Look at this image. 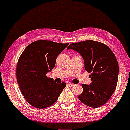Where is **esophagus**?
Returning <instances> with one entry per match:
<instances>
[{"label": "esophagus", "instance_id": "esophagus-1", "mask_svg": "<svg viewBox=\"0 0 130 130\" xmlns=\"http://www.w3.org/2000/svg\"><path fill=\"white\" fill-rule=\"evenodd\" d=\"M67 86L70 87H73L74 85L73 84H71V83H68V84H67Z\"/></svg>", "mask_w": 130, "mask_h": 130}]
</instances>
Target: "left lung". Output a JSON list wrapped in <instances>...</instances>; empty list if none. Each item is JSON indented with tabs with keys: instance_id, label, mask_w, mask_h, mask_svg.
Returning <instances> with one entry per match:
<instances>
[{
	"instance_id": "8db88e82",
	"label": "left lung",
	"mask_w": 130,
	"mask_h": 130,
	"mask_svg": "<svg viewBox=\"0 0 130 130\" xmlns=\"http://www.w3.org/2000/svg\"><path fill=\"white\" fill-rule=\"evenodd\" d=\"M67 49L79 53L84 60L85 70L92 73V83L81 85L83 91L78 96L79 100L90 108L104 105L117 84L119 65L114 54L105 44L90 40L71 43Z\"/></svg>"
}]
</instances>
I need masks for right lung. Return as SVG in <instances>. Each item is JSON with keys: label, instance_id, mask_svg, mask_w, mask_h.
<instances>
[{"label": "right lung", "instance_id": "add662e5", "mask_svg": "<svg viewBox=\"0 0 130 130\" xmlns=\"http://www.w3.org/2000/svg\"><path fill=\"white\" fill-rule=\"evenodd\" d=\"M69 43L37 40L23 51L16 65V79L24 97L32 106L44 109L57 100L65 83H55L46 76L56 58Z\"/></svg>", "mask_w": 130, "mask_h": 130}]
</instances>
